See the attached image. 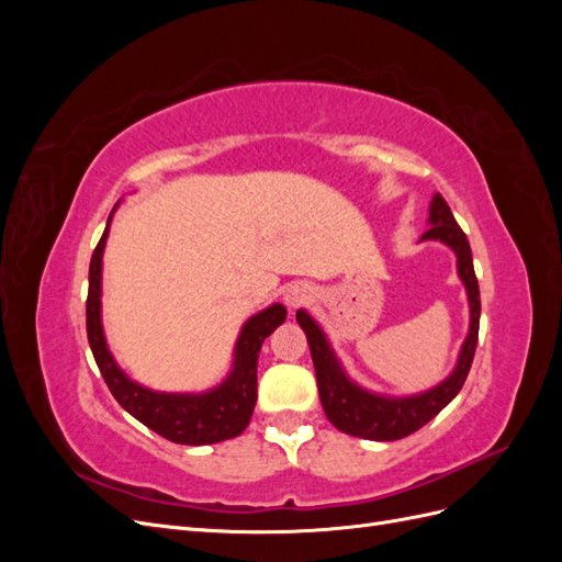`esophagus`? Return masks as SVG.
Wrapping results in <instances>:
<instances>
[{"instance_id": "34e87169", "label": "esophagus", "mask_w": 562, "mask_h": 562, "mask_svg": "<svg viewBox=\"0 0 562 562\" xmlns=\"http://www.w3.org/2000/svg\"><path fill=\"white\" fill-rule=\"evenodd\" d=\"M283 300H285L288 307L297 310V307H302V304H307L312 300V288L307 283L288 285L285 293H283Z\"/></svg>"}]
</instances>
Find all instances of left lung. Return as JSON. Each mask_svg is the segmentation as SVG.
<instances>
[{"label":"left lung","instance_id":"1","mask_svg":"<svg viewBox=\"0 0 562 562\" xmlns=\"http://www.w3.org/2000/svg\"><path fill=\"white\" fill-rule=\"evenodd\" d=\"M429 229L422 234L419 241H440L457 255V274L462 279L469 297V335L459 349V359L450 375L434 389L422 391L415 396H382L372 394L349 380L345 368L339 366L335 351L330 349L328 337L323 335L318 323L304 312H297L300 328L307 335L312 349V361L316 370L318 396L326 417L339 431L368 440H398L415 434L424 424L434 419L443 407L459 394L473 363L475 345H479V323H481V291L479 279L473 271L471 246L462 227L440 194H434L429 206Z\"/></svg>","mask_w":562,"mask_h":562}]
</instances>
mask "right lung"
I'll use <instances>...</instances> for the list:
<instances>
[{
	"label": "right lung",
	"instance_id": "add662e5",
	"mask_svg": "<svg viewBox=\"0 0 562 562\" xmlns=\"http://www.w3.org/2000/svg\"><path fill=\"white\" fill-rule=\"evenodd\" d=\"M110 223L112 215L108 217V227L91 255L87 335L100 375L110 386L112 396L147 429L180 446H209L239 436L248 427L255 401H258V353L265 339L285 321V307L283 304H271V307L244 323L234 347V363L225 382L203 391V394H164V391L145 389L116 366L105 342L103 321H100L103 250Z\"/></svg>",
	"mask_w": 562,
	"mask_h": 562
}]
</instances>
